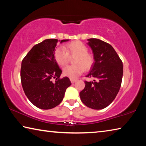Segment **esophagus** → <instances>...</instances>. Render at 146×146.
<instances>
[{
  "label": "esophagus",
  "instance_id": "34e87169",
  "mask_svg": "<svg viewBox=\"0 0 146 146\" xmlns=\"http://www.w3.org/2000/svg\"><path fill=\"white\" fill-rule=\"evenodd\" d=\"M70 80H71V82L72 83V84L75 83V82H76V79H73V78H70Z\"/></svg>",
  "mask_w": 146,
  "mask_h": 146
}]
</instances>
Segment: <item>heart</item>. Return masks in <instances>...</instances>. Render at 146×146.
<instances>
[{"instance_id": "obj_1", "label": "heart", "mask_w": 146, "mask_h": 146, "mask_svg": "<svg viewBox=\"0 0 146 146\" xmlns=\"http://www.w3.org/2000/svg\"><path fill=\"white\" fill-rule=\"evenodd\" d=\"M88 48L80 41H74L68 43L64 48L59 47L55 51L54 58L60 66H64L68 63L69 56H75L73 63L75 65L68 66L64 68V75L71 78H75L92 67L94 59L93 56L88 53Z\"/></svg>"}]
</instances>
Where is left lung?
Segmentation results:
<instances>
[{
    "label": "left lung",
    "instance_id": "obj_1",
    "mask_svg": "<svg viewBox=\"0 0 146 146\" xmlns=\"http://www.w3.org/2000/svg\"><path fill=\"white\" fill-rule=\"evenodd\" d=\"M88 44L93 51L95 62L86 77L96 78L97 81H84L85 88L80 91V97L88 108L102 110L114 100L119 91L123 64L110 44L97 38H90Z\"/></svg>",
    "mask_w": 146,
    "mask_h": 146
}]
</instances>
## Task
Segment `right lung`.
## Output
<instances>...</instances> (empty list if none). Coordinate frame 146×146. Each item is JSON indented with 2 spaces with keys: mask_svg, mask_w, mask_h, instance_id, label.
I'll use <instances>...</instances> for the list:
<instances>
[{
  "mask_svg": "<svg viewBox=\"0 0 146 146\" xmlns=\"http://www.w3.org/2000/svg\"><path fill=\"white\" fill-rule=\"evenodd\" d=\"M68 40H62L60 43ZM57 42V39L49 38L36 44L22 61L23 90L29 101L42 110L58 106L63 100L66 89L71 85L67 76L60 78L62 70L54 58Z\"/></svg>",
  "mask_w": 146,
  "mask_h": 146,
  "instance_id": "right-lung-1",
  "label": "right lung"
}]
</instances>
